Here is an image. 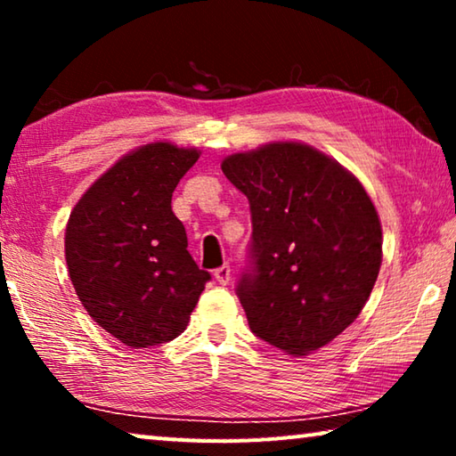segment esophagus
I'll use <instances>...</instances> for the list:
<instances>
[{
	"instance_id": "1",
	"label": "esophagus",
	"mask_w": 456,
	"mask_h": 456,
	"mask_svg": "<svg viewBox=\"0 0 456 456\" xmlns=\"http://www.w3.org/2000/svg\"><path fill=\"white\" fill-rule=\"evenodd\" d=\"M215 280H217L221 285H227L231 281V267L225 264L215 269Z\"/></svg>"
}]
</instances>
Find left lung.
<instances>
[{
  "mask_svg": "<svg viewBox=\"0 0 456 456\" xmlns=\"http://www.w3.org/2000/svg\"><path fill=\"white\" fill-rule=\"evenodd\" d=\"M221 168L249 200V265L235 291L251 331L291 356L322 348L358 318L380 272L368 192L299 142L231 154Z\"/></svg>",
  "mask_w": 456,
  "mask_h": 456,
  "instance_id": "8db88e82",
  "label": "left lung"
}]
</instances>
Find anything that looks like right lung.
Listing matches in <instances>:
<instances>
[{"mask_svg": "<svg viewBox=\"0 0 456 456\" xmlns=\"http://www.w3.org/2000/svg\"><path fill=\"white\" fill-rule=\"evenodd\" d=\"M195 149L152 142L122 157L74 207L66 264L92 320L130 348L171 342L187 328L211 273L187 249L171 199Z\"/></svg>", "mask_w": 456, "mask_h": 456, "instance_id": "1", "label": "right lung"}]
</instances>
